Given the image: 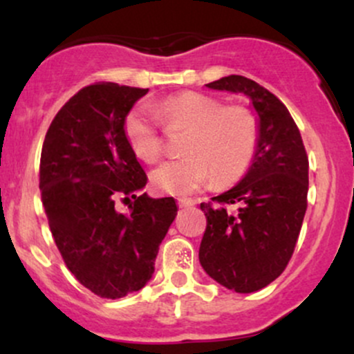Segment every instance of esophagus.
I'll return each mask as SVG.
<instances>
[{"label": "esophagus", "mask_w": 354, "mask_h": 354, "mask_svg": "<svg viewBox=\"0 0 354 354\" xmlns=\"http://www.w3.org/2000/svg\"><path fill=\"white\" fill-rule=\"evenodd\" d=\"M178 206H180V208H191V206H194V201L181 198V200H178Z\"/></svg>", "instance_id": "34e87169"}]
</instances>
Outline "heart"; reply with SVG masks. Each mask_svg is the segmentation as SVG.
I'll use <instances>...</instances> for the list:
<instances>
[{
	"instance_id": "heart-1",
	"label": "heart",
	"mask_w": 354,
	"mask_h": 354,
	"mask_svg": "<svg viewBox=\"0 0 354 354\" xmlns=\"http://www.w3.org/2000/svg\"><path fill=\"white\" fill-rule=\"evenodd\" d=\"M156 111L166 131H189L183 143L186 156L151 173L158 191L185 196L211 178L218 186L233 185L250 169L259 143V126L251 109L226 104L206 93L183 91L161 101ZM123 133L131 151L145 163H156L163 156V133L148 108L129 109Z\"/></svg>"
}]
</instances>
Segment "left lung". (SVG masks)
I'll return each mask as SVG.
<instances>
[{"mask_svg": "<svg viewBox=\"0 0 354 354\" xmlns=\"http://www.w3.org/2000/svg\"><path fill=\"white\" fill-rule=\"evenodd\" d=\"M206 86L250 96L259 116L250 171L233 189L201 203V266L228 290L253 293L274 281L293 256L308 206V154L288 108L261 84L231 75Z\"/></svg>", "mask_w": 354, "mask_h": 354, "instance_id": "left-lung-1", "label": "left lung"}]
</instances>
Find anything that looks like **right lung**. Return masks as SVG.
I'll list each match as a JSON object with an SVG mask.
<instances>
[{"instance_id":"1","label":"right lung","mask_w":354,"mask_h":354,"mask_svg":"<svg viewBox=\"0 0 354 354\" xmlns=\"http://www.w3.org/2000/svg\"><path fill=\"white\" fill-rule=\"evenodd\" d=\"M146 93L116 83L81 88L43 143L39 189L53 238L68 270L100 298H123L149 281L178 211L173 198L140 194L148 176L126 143L124 116ZM116 199L130 203L128 214Z\"/></svg>"}]
</instances>
